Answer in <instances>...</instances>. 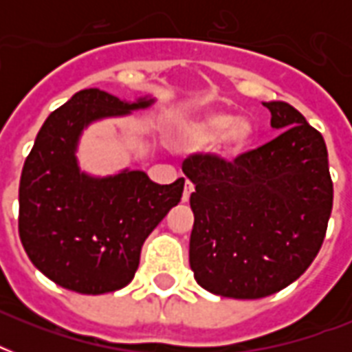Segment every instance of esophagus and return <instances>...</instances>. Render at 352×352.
I'll return each mask as SVG.
<instances>
[{"instance_id": "obj_1", "label": "esophagus", "mask_w": 352, "mask_h": 352, "mask_svg": "<svg viewBox=\"0 0 352 352\" xmlns=\"http://www.w3.org/2000/svg\"><path fill=\"white\" fill-rule=\"evenodd\" d=\"M192 193H193V184L190 181H186L184 182V192H182V203H188Z\"/></svg>"}]
</instances>
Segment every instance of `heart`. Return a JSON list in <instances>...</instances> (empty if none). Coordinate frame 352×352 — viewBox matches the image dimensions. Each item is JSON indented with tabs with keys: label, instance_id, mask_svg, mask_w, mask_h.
Segmentation results:
<instances>
[{
	"label": "heart",
	"instance_id": "heart-1",
	"mask_svg": "<svg viewBox=\"0 0 352 352\" xmlns=\"http://www.w3.org/2000/svg\"><path fill=\"white\" fill-rule=\"evenodd\" d=\"M254 138V126L246 118H237L234 113L212 111L201 117L188 118L175 129L173 140L190 151L212 148L221 140V153L234 159L241 155Z\"/></svg>",
	"mask_w": 352,
	"mask_h": 352
}]
</instances>
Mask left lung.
Returning <instances> with one entry per match:
<instances>
[{"mask_svg": "<svg viewBox=\"0 0 352 352\" xmlns=\"http://www.w3.org/2000/svg\"><path fill=\"white\" fill-rule=\"evenodd\" d=\"M281 131L235 157L190 155L182 171L193 230L190 267L212 294L257 300L279 292L311 267L325 239L333 181L322 133L287 102H263Z\"/></svg>", "mask_w": 352, "mask_h": 352, "instance_id": "1", "label": "left lung"}]
</instances>
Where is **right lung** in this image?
Wrapping results in <instances>:
<instances>
[{
	"instance_id": "1",
	"label": "right lung",
	"mask_w": 352,
	"mask_h": 352,
	"mask_svg": "<svg viewBox=\"0 0 352 352\" xmlns=\"http://www.w3.org/2000/svg\"><path fill=\"white\" fill-rule=\"evenodd\" d=\"M153 104L124 102L100 89L78 91L49 115L19 181V239L41 274L80 294L126 287L146 237L179 204L184 179L149 181L144 171L91 177L80 171L76 146L85 126Z\"/></svg>"
}]
</instances>
